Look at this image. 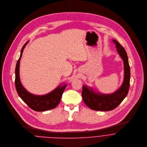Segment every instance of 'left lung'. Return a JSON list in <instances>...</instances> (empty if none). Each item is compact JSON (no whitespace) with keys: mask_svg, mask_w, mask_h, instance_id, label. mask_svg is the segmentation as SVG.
Masks as SVG:
<instances>
[{"mask_svg":"<svg viewBox=\"0 0 147 147\" xmlns=\"http://www.w3.org/2000/svg\"><path fill=\"white\" fill-rule=\"evenodd\" d=\"M116 44L118 53L124 61V78L120 88L111 94L96 93L90 88L83 86L82 98L84 103L91 109L95 111H109L116 108L124 99L128 93L130 83V67L127 52L123 47L116 40H113Z\"/></svg>","mask_w":147,"mask_h":147,"instance_id":"obj_1","label":"left lung"}]
</instances>
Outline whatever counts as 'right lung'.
I'll list each match as a JSON object with an SVG mask.
<instances>
[{"instance_id": "right-lung-1", "label": "right lung", "mask_w": 147, "mask_h": 147, "mask_svg": "<svg viewBox=\"0 0 147 147\" xmlns=\"http://www.w3.org/2000/svg\"><path fill=\"white\" fill-rule=\"evenodd\" d=\"M24 45L21 50L20 56L18 59L15 68V87L18 94L24 102L32 109L37 112H42L55 108L60 102L63 93L67 86H59L53 91L45 95H35L28 92L22 86L19 78V65L20 60L22 53L26 45Z\"/></svg>"}]
</instances>
